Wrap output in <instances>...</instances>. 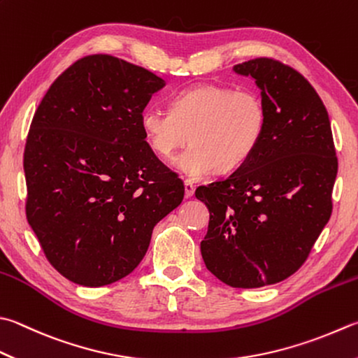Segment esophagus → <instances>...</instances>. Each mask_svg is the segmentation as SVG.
I'll return each instance as SVG.
<instances>
[{"label": "esophagus", "mask_w": 358, "mask_h": 358, "mask_svg": "<svg viewBox=\"0 0 358 358\" xmlns=\"http://www.w3.org/2000/svg\"><path fill=\"white\" fill-rule=\"evenodd\" d=\"M184 187H185V198H192L194 194V185L192 180H185L184 182Z\"/></svg>", "instance_id": "1"}]
</instances>
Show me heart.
Segmentation results:
<instances>
[{
  "mask_svg": "<svg viewBox=\"0 0 358 358\" xmlns=\"http://www.w3.org/2000/svg\"><path fill=\"white\" fill-rule=\"evenodd\" d=\"M265 124V104L257 92L217 84L179 92L170 112L148 107L140 115L146 143L162 159H173L190 138L192 146L178 157L176 168L193 180L245 164Z\"/></svg>",
  "mask_w": 358,
  "mask_h": 358,
  "instance_id": "1",
  "label": "heart"
}]
</instances>
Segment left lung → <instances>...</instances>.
I'll return each mask as SVG.
<instances>
[{
    "mask_svg": "<svg viewBox=\"0 0 358 358\" xmlns=\"http://www.w3.org/2000/svg\"><path fill=\"white\" fill-rule=\"evenodd\" d=\"M262 90L266 124L259 146L231 176L196 188L210 220L201 254L234 288L294 274L327 224L338 160L324 104L301 73L259 57L234 66Z\"/></svg>",
    "mask_w": 358,
    "mask_h": 358,
    "instance_id": "8db88e82",
    "label": "left lung"
}]
</instances>
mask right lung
Listing matches in <instances>:
<instances>
[{
  "label": "right lung",
  "mask_w": 358,
  "mask_h": 358,
  "mask_svg": "<svg viewBox=\"0 0 358 358\" xmlns=\"http://www.w3.org/2000/svg\"><path fill=\"white\" fill-rule=\"evenodd\" d=\"M165 80L109 54L79 59L34 113L24 148L26 218L69 280L103 287L131 274L184 184L146 143L140 115Z\"/></svg>",
  "instance_id": "1"
}]
</instances>
